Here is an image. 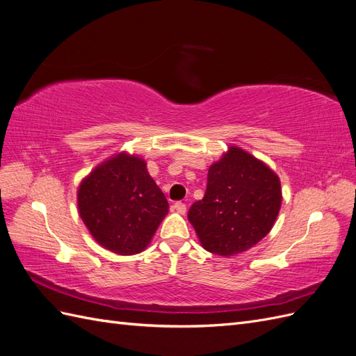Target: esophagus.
<instances>
[{
    "mask_svg": "<svg viewBox=\"0 0 356 356\" xmlns=\"http://www.w3.org/2000/svg\"><path fill=\"white\" fill-rule=\"evenodd\" d=\"M172 209H174V211L178 212V213H181V215H184L186 211H187V207H186V203L177 202V203H174V207H172Z\"/></svg>",
    "mask_w": 356,
    "mask_h": 356,
    "instance_id": "1",
    "label": "esophagus"
}]
</instances>
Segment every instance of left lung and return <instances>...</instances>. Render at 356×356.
Listing matches in <instances>:
<instances>
[{
  "instance_id": "obj_1",
  "label": "left lung",
  "mask_w": 356,
  "mask_h": 356,
  "mask_svg": "<svg viewBox=\"0 0 356 356\" xmlns=\"http://www.w3.org/2000/svg\"><path fill=\"white\" fill-rule=\"evenodd\" d=\"M281 179L263 160L230 145L208 170L202 200L188 221L204 250L221 257L245 252L272 230L281 211Z\"/></svg>"
}]
</instances>
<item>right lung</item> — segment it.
Wrapping results in <instances>:
<instances>
[{
  "mask_svg": "<svg viewBox=\"0 0 356 356\" xmlns=\"http://www.w3.org/2000/svg\"><path fill=\"white\" fill-rule=\"evenodd\" d=\"M77 207L92 238L118 255L143 252L169 211L145 160L126 152L106 159L83 178Z\"/></svg>",
  "mask_w": 356,
  "mask_h": 356,
  "instance_id": "1",
  "label": "right lung"
}]
</instances>
